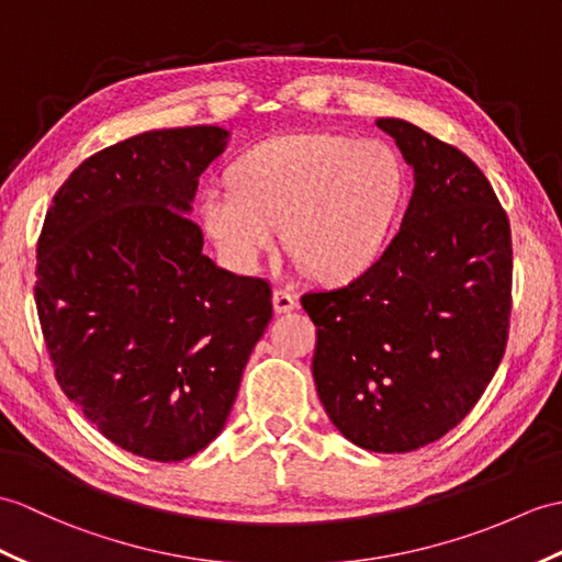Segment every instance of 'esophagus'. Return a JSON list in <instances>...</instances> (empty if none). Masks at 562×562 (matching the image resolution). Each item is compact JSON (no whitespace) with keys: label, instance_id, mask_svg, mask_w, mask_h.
<instances>
[{"label":"esophagus","instance_id":"obj_1","mask_svg":"<svg viewBox=\"0 0 562 562\" xmlns=\"http://www.w3.org/2000/svg\"><path fill=\"white\" fill-rule=\"evenodd\" d=\"M272 308H276L278 316L280 313H290L296 308V296L284 290H276L272 292Z\"/></svg>","mask_w":562,"mask_h":562}]
</instances>
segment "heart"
<instances>
[{"label":"heart","mask_w":562,"mask_h":562,"mask_svg":"<svg viewBox=\"0 0 562 562\" xmlns=\"http://www.w3.org/2000/svg\"><path fill=\"white\" fill-rule=\"evenodd\" d=\"M232 187H205L201 225L222 260L254 272L278 239L321 282H349L387 249L407 169L383 140L284 134L246 150Z\"/></svg>","instance_id":"heart-1"}]
</instances>
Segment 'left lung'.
I'll return each instance as SVG.
<instances>
[{
  "instance_id": "1",
  "label": "left lung",
  "mask_w": 562,
  "mask_h": 562,
  "mask_svg": "<svg viewBox=\"0 0 562 562\" xmlns=\"http://www.w3.org/2000/svg\"><path fill=\"white\" fill-rule=\"evenodd\" d=\"M414 169L400 232L340 290L311 292L313 381L330 422L371 452H412L472 412L510 325V222L462 150L395 116L375 122Z\"/></svg>"
}]
</instances>
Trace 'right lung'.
Wrapping results in <instances>:
<instances>
[{"instance_id": "right-lung-1", "label": "right lung", "mask_w": 562, "mask_h": 562, "mask_svg": "<svg viewBox=\"0 0 562 562\" xmlns=\"http://www.w3.org/2000/svg\"><path fill=\"white\" fill-rule=\"evenodd\" d=\"M220 126L158 128L78 165L37 239L35 304L61 385L100 434L179 462L225 428L270 284L217 268L189 213Z\"/></svg>"}]
</instances>
